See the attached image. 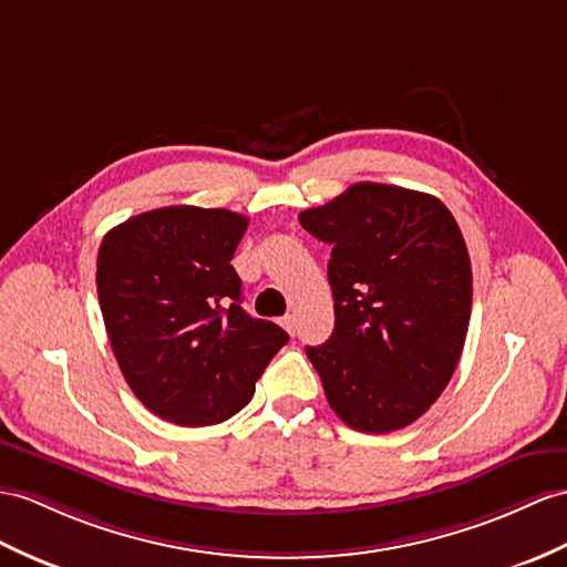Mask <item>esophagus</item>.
<instances>
[{
    "label": "esophagus",
    "instance_id": "34e87169",
    "mask_svg": "<svg viewBox=\"0 0 567 567\" xmlns=\"http://www.w3.org/2000/svg\"><path fill=\"white\" fill-rule=\"evenodd\" d=\"M281 327L288 331V334H296V315L281 317Z\"/></svg>",
    "mask_w": 567,
    "mask_h": 567
}]
</instances>
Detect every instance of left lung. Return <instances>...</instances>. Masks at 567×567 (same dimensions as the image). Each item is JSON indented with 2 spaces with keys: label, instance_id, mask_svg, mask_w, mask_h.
I'll use <instances>...</instances> for the list:
<instances>
[{
  "label": "left lung",
  "instance_id": "8db88e82",
  "mask_svg": "<svg viewBox=\"0 0 567 567\" xmlns=\"http://www.w3.org/2000/svg\"><path fill=\"white\" fill-rule=\"evenodd\" d=\"M331 245L334 331L308 347L329 406L353 431L392 433L443 394L472 315L457 220L425 192L355 183L298 216Z\"/></svg>",
  "mask_w": 567,
  "mask_h": 567
}]
</instances>
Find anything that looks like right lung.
<instances>
[{"mask_svg": "<svg viewBox=\"0 0 567 567\" xmlns=\"http://www.w3.org/2000/svg\"><path fill=\"white\" fill-rule=\"evenodd\" d=\"M247 216L163 206L105 233L99 302L124 380L156 416L202 427L250 402L288 334L240 306L230 259Z\"/></svg>", "mask_w": 567, "mask_h": 567, "instance_id": "obj_1", "label": "right lung"}]
</instances>
